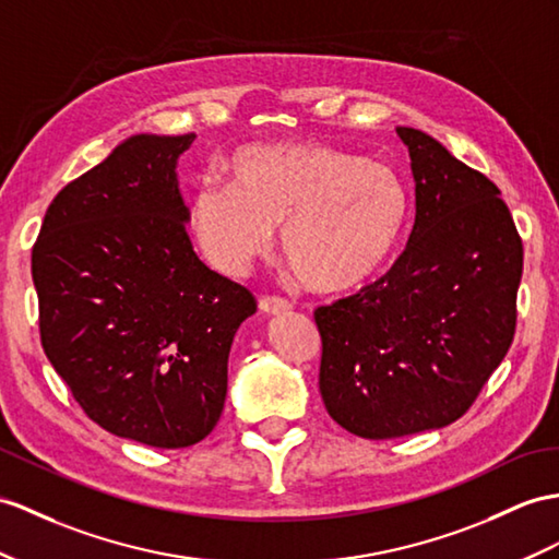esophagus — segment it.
Returning <instances> with one entry per match:
<instances>
[{
  "label": "esophagus",
  "instance_id": "esophagus-1",
  "mask_svg": "<svg viewBox=\"0 0 559 559\" xmlns=\"http://www.w3.org/2000/svg\"><path fill=\"white\" fill-rule=\"evenodd\" d=\"M258 308H261V312H267V316H280V312H287L292 304L287 298H280V296H263L261 301H258Z\"/></svg>",
  "mask_w": 559,
  "mask_h": 559
}]
</instances>
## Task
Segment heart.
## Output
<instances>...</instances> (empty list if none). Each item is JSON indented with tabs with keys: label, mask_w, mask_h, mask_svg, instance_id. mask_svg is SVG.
Returning a JSON list of instances; mask_svg holds the SVG:
<instances>
[{
	"label": "heart",
	"mask_w": 559,
	"mask_h": 559,
	"mask_svg": "<svg viewBox=\"0 0 559 559\" xmlns=\"http://www.w3.org/2000/svg\"><path fill=\"white\" fill-rule=\"evenodd\" d=\"M235 185L206 177L192 199V229L209 261L243 275L282 253L306 287L344 294L384 267L411 211L401 177L330 144H261L233 160Z\"/></svg>",
	"instance_id": "obj_1"
}]
</instances>
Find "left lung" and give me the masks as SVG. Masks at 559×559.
I'll use <instances>...</instances> for the list:
<instances>
[{
    "instance_id": "1",
    "label": "left lung",
    "mask_w": 559,
    "mask_h": 559,
    "mask_svg": "<svg viewBox=\"0 0 559 559\" xmlns=\"http://www.w3.org/2000/svg\"><path fill=\"white\" fill-rule=\"evenodd\" d=\"M415 225L384 277L316 310L326 413L360 439H399L465 415L506 358L524 249L486 175L415 128Z\"/></svg>"
}]
</instances>
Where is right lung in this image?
<instances>
[{
    "mask_svg": "<svg viewBox=\"0 0 559 559\" xmlns=\"http://www.w3.org/2000/svg\"><path fill=\"white\" fill-rule=\"evenodd\" d=\"M194 134H134L53 197L33 247L39 338L85 415L187 448L221 419L253 294L199 261L175 166Z\"/></svg>",
    "mask_w": 559,
    "mask_h": 559,
    "instance_id": "right-lung-1",
    "label": "right lung"
}]
</instances>
